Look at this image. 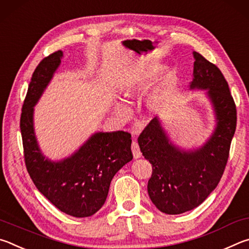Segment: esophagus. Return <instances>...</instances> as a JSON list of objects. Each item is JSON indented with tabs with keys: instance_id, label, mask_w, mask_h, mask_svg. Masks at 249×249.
Here are the masks:
<instances>
[{
	"instance_id": "obj_1",
	"label": "esophagus",
	"mask_w": 249,
	"mask_h": 249,
	"mask_svg": "<svg viewBox=\"0 0 249 249\" xmlns=\"http://www.w3.org/2000/svg\"><path fill=\"white\" fill-rule=\"evenodd\" d=\"M131 150H132V154H133V158L134 159H139L141 158V151H140V147H139L138 142L133 141L132 144H131Z\"/></svg>"
}]
</instances>
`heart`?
Returning a JSON list of instances; mask_svg holds the SVG:
<instances>
[{"label":"heart","instance_id":"heart-1","mask_svg":"<svg viewBox=\"0 0 249 249\" xmlns=\"http://www.w3.org/2000/svg\"><path fill=\"white\" fill-rule=\"evenodd\" d=\"M159 77V71L156 69L149 70V71L144 72L141 74L140 76L137 77V80L134 81L133 86H146L153 83L156 78ZM165 95H166V91H165V87L162 85L160 86L159 89H156L153 93L150 95L149 100H147V104L151 108H156L159 107L160 104L164 102ZM116 112L118 115H124L127 112V108L124 107V104L117 103L116 104Z\"/></svg>","mask_w":249,"mask_h":249}]
</instances>
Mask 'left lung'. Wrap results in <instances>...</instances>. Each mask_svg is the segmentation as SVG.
Wrapping results in <instances>:
<instances>
[{"instance_id":"left-lung-1","label":"left lung","mask_w":249,"mask_h":249,"mask_svg":"<svg viewBox=\"0 0 249 249\" xmlns=\"http://www.w3.org/2000/svg\"><path fill=\"white\" fill-rule=\"evenodd\" d=\"M190 89H207L216 117V127L206 144L182 151L172 144L158 118L138 138L144 158L152 164L147 193L166 214H180L200 206L219 184L229 160L236 129V106L228 82L215 64L194 52Z\"/></svg>"}]
</instances>
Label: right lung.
I'll use <instances>...</instances> for the list:
<instances>
[{"label": "right lung", "mask_w": 249, "mask_h": 249, "mask_svg": "<svg viewBox=\"0 0 249 249\" xmlns=\"http://www.w3.org/2000/svg\"><path fill=\"white\" fill-rule=\"evenodd\" d=\"M62 55L59 50L46 56L33 73L20 115L24 158L35 186L55 208L69 215L86 217L103 207L113 176L132 160V140L129 132H98L60 162H51L42 155L34 132V106Z\"/></svg>", "instance_id": "add662e5"}]
</instances>
